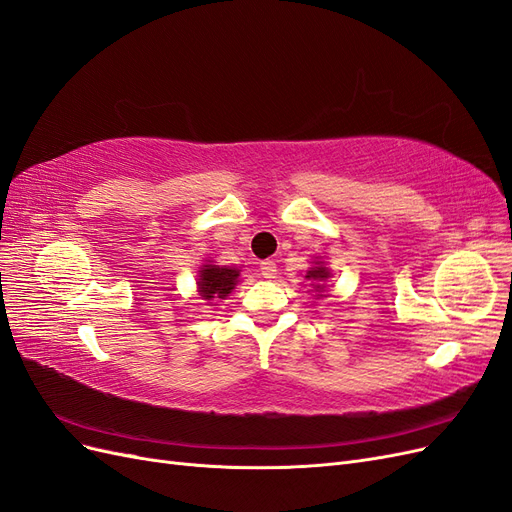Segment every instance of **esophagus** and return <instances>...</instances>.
<instances>
[{
  "label": "esophagus",
  "mask_w": 512,
  "mask_h": 512,
  "mask_svg": "<svg viewBox=\"0 0 512 512\" xmlns=\"http://www.w3.org/2000/svg\"><path fill=\"white\" fill-rule=\"evenodd\" d=\"M260 273H262V277H267V280H273V277L277 275L275 262L273 260H262L260 262Z\"/></svg>",
  "instance_id": "1"
}]
</instances>
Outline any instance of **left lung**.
Instances as JSON below:
<instances>
[{
  "instance_id": "left-lung-1",
  "label": "left lung",
  "mask_w": 512,
  "mask_h": 512,
  "mask_svg": "<svg viewBox=\"0 0 512 512\" xmlns=\"http://www.w3.org/2000/svg\"><path fill=\"white\" fill-rule=\"evenodd\" d=\"M329 277V271H327V267H314L312 271H307V275H305V280H312V282H322V280H327ZM318 290H322V286H316Z\"/></svg>"
}]
</instances>
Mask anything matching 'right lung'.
Segmentation results:
<instances>
[{
  "mask_svg": "<svg viewBox=\"0 0 512 512\" xmlns=\"http://www.w3.org/2000/svg\"><path fill=\"white\" fill-rule=\"evenodd\" d=\"M198 288H200V297L205 301L213 299H224L230 294V290L235 288L239 271L237 269H228V267H218V265H205L203 271L198 273Z\"/></svg>",
  "mask_w": 512,
  "mask_h": 512,
  "instance_id": "add662e5",
  "label": "right lung"
}]
</instances>
